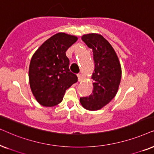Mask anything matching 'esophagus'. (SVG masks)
Segmentation results:
<instances>
[{
  "label": "esophagus",
  "instance_id": "esophagus-1",
  "mask_svg": "<svg viewBox=\"0 0 154 154\" xmlns=\"http://www.w3.org/2000/svg\"><path fill=\"white\" fill-rule=\"evenodd\" d=\"M77 77H78V81L80 82L82 79V77L81 74H77Z\"/></svg>",
  "mask_w": 154,
  "mask_h": 154
}]
</instances>
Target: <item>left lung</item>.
<instances>
[{"label": "left lung", "mask_w": 154, "mask_h": 154, "mask_svg": "<svg viewBox=\"0 0 154 154\" xmlns=\"http://www.w3.org/2000/svg\"><path fill=\"white\" fill-rule=\"evenodd\" d=\"M82 39L93 51L95 68L91 76L94 80L92 94L81 97L79 101L85 109L97 110L116 96L121 80V66L113 48L101 34H85Z\"/></svg>", "instance_id": "8db88e82"}]
</instances>
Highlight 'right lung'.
Wrapping results in <instances>:
<instances>
[{
    "mask_svg": "<svg viewBox=\"0 0 154 154\" xmlns=\"http://www.w3.org/2000/svg\"><path fill=\"white\" fill-rule=\"evenodd\" d=\"M77 37L58 33L47 39L31 59L29 79L33 95L41 105L52 107L63 101L65 91L77 82L69 69L65 52Z\"/></svg>",
    "mask_w": 154,
    "mask_h": 154,
    "instance_id": "add662e5",
    "label": "right lung"
}]
</instances>
